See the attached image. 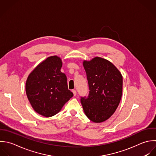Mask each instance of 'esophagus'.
Segmentation results:
<instances>
[{
	"label": "esophagus",
	"mask_w": 156,
	"mask_h": 156,
	"mask_svg": "<svg viewBox=\"0 0 156 156\" xmlns=\"http://www.w3.org/2000/svg\"><path fill=\"white\" fill-rule=\"evenodd\" d=\"M72 92H73L74 96H76V90H75V89L72 90Z\"/></svg>",
	"instance_id": "34e87169"
}]
</instances>
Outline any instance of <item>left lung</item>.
Segmentation results:
<instances>
[{"label": "left lung", "instance_id": "8db88e82", "mask_svg": "<svg viewBox=\"0 0 156 156\" xmlns=\"http://www.w3.org/2000/svg\"><path fill=\"white\" fill-rule=\"evenodd\" d=\"M83 64L90 90L87 98H81L84 112L92 122H103L112 116L120 102L123 76L112 62L100 57L84 60Z\"/></svg>", "mask_w": 156, "mask_h": 156}]
</instances>
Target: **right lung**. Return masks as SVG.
<instances>
[{"mask_svg":"<svg viewBox=\"0 0 156 156\" xmlns=\"http://www.w3.org/2000/svg\"><path fill=\"white\" fill-rule=\"evenodd\" d=\"M61 59L48 57L29 74L25 91L33 109L39 114L50 117L58 114L73 94L68 89L67 77L61 72Z\"/></svg>","mask_w":156,"mask_h":156,"instance_id":"add662e5","label":"right lung"}]
</instances>
